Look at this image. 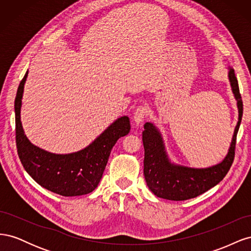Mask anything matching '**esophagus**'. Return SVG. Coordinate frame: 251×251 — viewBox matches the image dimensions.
<instances>
[{
    "label": "esophagus",
    "instance_id": "esophagus-1",
    "mask_svg": "<svg viewBox=\"0 0 251 251\" xmlns=\"http://www.w3.org/2000/svg\"><path fill=\"white\" fill-rule=\"evenodd\" d=\"M149 108L147 107L146 104L144 105H139V107L136 109L135 113H134V121L137 125H140L143 123L144 118H146L147 114H148Z\"/></svg>",
    "mask_w": 251,
    "mask_h": 251
}]
</instances>
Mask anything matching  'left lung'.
I'll use <instances>...</instances> for the list:
<instances>
[{
	"label": "left lung",
	"instance_id": "obj_1",
	"mask_svg": "<svg viewBox=\"0 0 251 251\" xmlns=\"http://www.w3.org/2000/svg\"><path fill=\"white\" fill-rule=\"evenodd\" d=\"M228 77L238 103L239 120L234 128L228 154L219 164L206 169H193L172 163L166 155L162 137L156 126L151 123L144 125L142 132L143 174L151 192L159 198L173 201L196 198L216 186L228 173L234 159L235 141L243 115V101L233 69H229Z\"/></svg>",
	"mask_w": 251,
	"mask_h": 251
}]
</instances>
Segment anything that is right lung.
<instances>
[{
    "mask_svg": "<svg viewBox=\"0 0 251 251\" xmlns=\"http://www.w3.org/2000/svg\"><path fill=\"white\" fill-rule=\"evenodd\" d=\"M27 75L28 71L20 82L14 101L18 154L25 171L41 186L60 196H81L93 192L102 177L113 147L130 132V119L127 116L118 118L89 147L76 153H49L33 146L22 126V97Z\"/></svg>",
    "mask_w": 251,
    "mask_h": 251,
    "instance_id": "obj_1",
    "label": "right lung"
}]
</instances>
